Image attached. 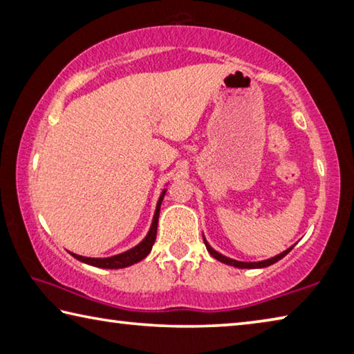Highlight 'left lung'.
<instances>
[{
  "instance_id": "1",
  "label": "left lung",
  "mask_w": 354,
  "mask_h": 354,
  "mask_svg": "<svg viewBox=\"0 0 354 354\" xmlns=\"http://www.w3.org/2000/svg\"><path fill=\"white\" fill-rule=\"evenodd\" d=\"M203 243H205L207 250H208V253H209V255H212L213 258H216V259H218V261H221V263L228 264V266H233V268H238V269H261V268H268V266H272L274 263L280 261L281 258L286 257L288 253H289L290 250H292V247H294V245L289 247L288 250L281 252L280 255L272 257V258H269V259H264V261H258V263H244V261H236V259H232V258H228V257H224V255H222V253L216 252V250L213 249V247L207 243L205 238H203Z\"/></svg>"
}]
</instances>
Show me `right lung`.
<instances>
[{"instance_id":"1","label":"right lung","mask_w":354,"mask_h":354,"mask_svg":"<svg viewBox=\"0 0 354 354\" xmlns=\"http://www.w3.org/2000/svg\"><path fill=\"white\" fill-rule=\"evenodd\" d=\"M166 194V189H163V193L160 194V199L157 202V208H155L153 213V219H152V225L149 228V232L146 234V238L141 241L138 245L132 247L127 252H122L120 255H113L109 258H88V257H80L76 255V253H71V255L82 261L85 264L95 266V268H101V269H122V268H129L135 263H140L141 259H145L149 253L152 250V245L155 243V238H157V225H158V216H160V207L161 202H163V197Z\"/></svg>"}]
</instances>
